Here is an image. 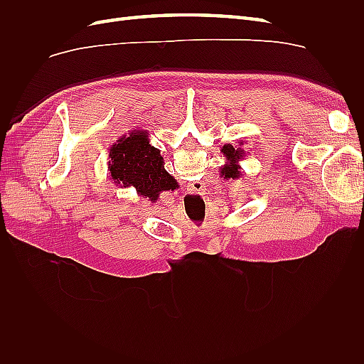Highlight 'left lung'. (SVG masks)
Instances as JSON below:
<instances>
[{"label":"left lung","mask_w":364,"mask_h":364,"mask_svg":"<svg viewBox=\"0 0 364 364\" xmlns=\"http://www.w3.org/2000/svg\"><path fill=\"white\" fill-rule=\"evenodd\" d=\"M243 144H245V142L240 141L238 146L225 144L222 147V153H223V156L226 159V164L220 167V176H222L223 179H226V181L240 179L241 176H243V174H241L240 161H243L249 153V151L246 153V150L241 147Z\"/></svg>","instance_id":"obj_1"}]
</instances>
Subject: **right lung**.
I'll return each instance as SVG.
<instances>
[{
	"label": "right lung",
	"instance_id": "1",
	"mask_svg": "<svg viewBox=\"0 0 364 364\" xmlns=\"http://www.w3.org/2000/svg\"><path fill=\"white\" fill-rule=\"evenodd\" d=\"M107 171L117 186H134L150 202L158 200L162 191H173L178 183L164 168V158L159 149L150 144L149 132L141 129L130 130L111 146Z\"/></svg>",
	"mask_w": 364,
	"mask_h": 364
}]
</instances>
